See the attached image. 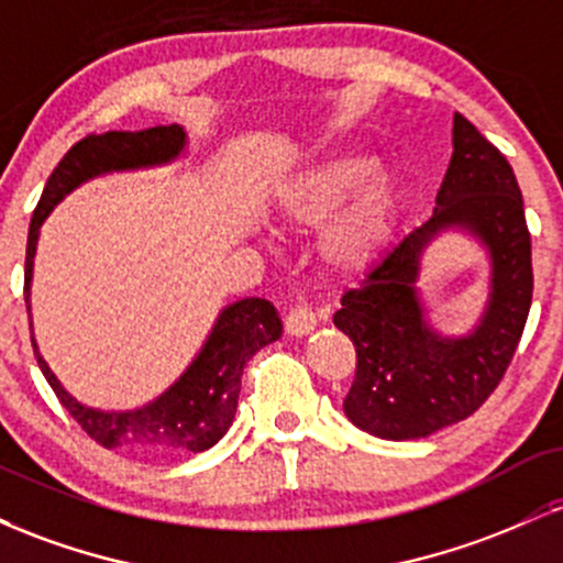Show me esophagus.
I'll return each instance as SVG.
<instances>
[{"label": "esophagus", "mask_w": 563, "mask_h": 563, "mask_svg": "<svg viewBox=\"0 0 563 563\" xmlns=\"http://www.w3.org/2000/svg\"><path fill=\"white\" fill-rule=\"evenodd\" d=\"M314 325H318V318H314V312L309 307H296L290 309L288 318H286V333L288 335H307L314 331Z\"/></svg>", "instance_id": "obj_1"}]
</instances>
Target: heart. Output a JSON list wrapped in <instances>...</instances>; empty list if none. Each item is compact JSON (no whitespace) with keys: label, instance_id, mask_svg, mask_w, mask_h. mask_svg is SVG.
<instances>
[{"label":"heart","instance_id":"b5f03b06","mask_svg":"<svg viewBox=\"0 0 563 563\" xmlns=\"http://www.w3.org/2000/svg\"><path fill=\"white\" fill-rule=\"evenodd\" d=\"M367 153H339L294 179L280 196L283 222L320 232V256L335 273H360L378 260L397 222V185Z\"/></svg>","mask_w":563,"mask_h":563}]
</instances>
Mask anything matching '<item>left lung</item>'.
Returning <instances> with one entry per match:
<instances>
[{"label":"left lung","instance_id":"obj_1","mask_svg":"<svg viewBox=\"0 0 563 563\" xmlns=\"http://www.w3.org/2000/svg\"><path fill=\"white\" fill-rule=\"evenodd\" d=\"M479 240L490 256L488 303L463 336L439 334L417 290L420 262L442 231ZM532 303V243L514 169L455 113L452 158L426 224L391 245L333 314L357 349L344 412L367 434L421 439L476 412L514 360Z\"/></svg>","mask_w":563,"mask_h":563}]
</instances>
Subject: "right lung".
Masks as SVG:
<instances>
[{
    "mask_svg": "<svg viewBox=\"0 0 563 563\" xmlns=\"http://www.w3.org/2000/svg\"><path fill=\"white\" fill-rule=\"evenodd\" d=\"M185 147L187 137L183 126L177 124L142 129V132L89 134L70 147L49 174L34 217H31L29 245H25V309L29 312L38 230L44 219L53 214L55 206L89 179L113 172L166 166L183 156ZM280 335L283 322L267 299L249 296V299L228 303L183 376L153 402L134 407V410H97V407L81 405L74 394L63 389L60 380L44 363L34 335H31V344H34L36 363L57 399L97 444L108 450H132L142 455L166 457L179 455V452H203L228 434L235 421L243 365Z\"/></svg>",
    "mask_w": 563,
    "mask_h": 563,
    "instance_id": "add662e5",
    "label": "right lung"
}]
</instances>
